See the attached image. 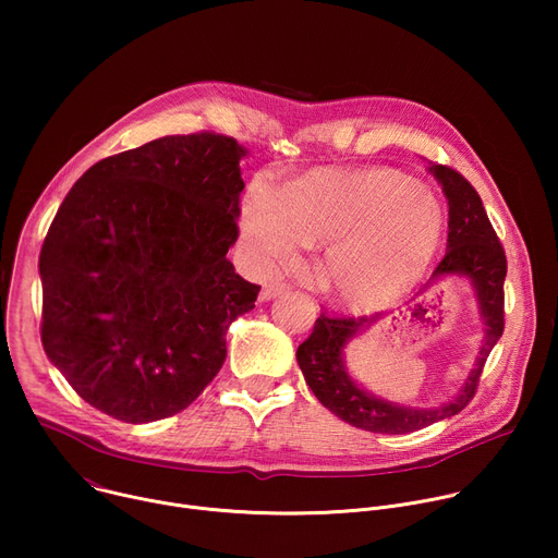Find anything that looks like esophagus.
Instances as JSON below:
<instances>
[{
  "mask_svg": "<svg viewBox=\"0 0 558 558\" xmlns=\"http://www.w3.org/2000/svg\"><path fill=\"white\" fill-rule=\"evenodd\" d=\"M284 289H287V284H284V282H269V284H265V287H263V291H260V302L274 300V298H276V295H280Z\"/></svg>",
  "mask_w": 558,
  "mask_h": 558,
  "instance_id": "obj_1",
  "label": "esophagus"
}]
</instances>
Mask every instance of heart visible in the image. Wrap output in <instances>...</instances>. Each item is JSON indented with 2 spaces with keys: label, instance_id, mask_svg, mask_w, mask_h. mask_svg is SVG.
<instances>
[{
  "label": "heart",
  "instance_id": "b5f03b06",
  "mask_svg": "<svg viewBox=\"0 0 558 558\" xmlns=\"http://www.w3.org/2000/svg\"><path fill=\"white\" fill-rule=\"evenodd\" d=\"M424 202L434 205L435 215ZM439 233L441 214L433 198L390 174L304 177L284 185L271 203L256 201L245 216V238L260 265L289 258L293 235L331 241L317 276L340 302L360 308L407 291L430 260Z\"/></svg>",
  "mask_w": 558,
  "mask_h": 558
}]
</instances>
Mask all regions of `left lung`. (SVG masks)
Returning <instances> with one entry per match:
<instances>
[{
  "mask_svg": "<svg viewBox=\"0 0 558 558\" xmlns=\"http://www.w3.org/2000/svg\"><path fill=\"white\" fill-rule=\"evenodd\" d=\"M428 172L439 181L448 201L446 256L435 267L430 282L448 276L470 280L486 327L484 340L472 371L452 400L420 409L381 400V397L364 390V386H360L347 368V344L362 331L371 329V325L379 320V315L333 317L323 313L317 317L313 333L298 347L295 353L300 371L325 409H329L342 422L368 433L407 435L461 413L474 397L484 364L504 333V280L508 265L484 203L476 190L452 168L430 166Z\"/></svg>",
  "mask_w": 558,
  "mask_h": 558,
  "instance_id": "left-lung-1",
  "label": "left lung"
}]
</instances>
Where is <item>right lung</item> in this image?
I'll return each instance as SVG.
<instances>
[{
    "label": "right lung",
    "instance_id": "obj_1",
    "mask_svg": "<svg viewBox=\"0 0 558 558\" xmlns=\"http://www.w3.org/2000/svg\"><path fill=\"white\" fill-rule=\"evenodd\" d=\"M245 156L214 132L163 136L104 158L63 198L39 256L41 344L97 411L172 417L220 371L260 291L227 260Z\"/></svg>",
    "mask_w": 558,
    "mask_h": 558
}]
</instances>
